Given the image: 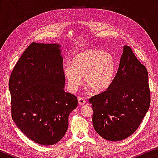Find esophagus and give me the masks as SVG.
I'll use <instances>...</instances> for the list:
<instances>
[{
	"label": "esophagus",
	"instance_id": "esophagus-1",
	"mask_svg": "<svg viewBox=\"0 0 158 158\" xmlns=\"http://www.w3.org/2000/svg\"><path fill=\"white\" fill-rule=\"evenodd\" d=\"M78 102H79V105L80 106H82V105H84V104L85 103V100H84V98H78Z\"/></svg>",
	"mask_w": 158,
	"mask_h": 158
}]
</instances>
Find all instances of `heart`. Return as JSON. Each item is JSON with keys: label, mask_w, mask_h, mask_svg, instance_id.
<instances>
[{"label": "heart", "mask_w": 158, "mask_h": 158, "mask_svg": "<svg viewBox=\"0 0 158 158\" xmlns=\"http://www.w3.org/2000/svg\"><path fill=\"white\" fill-rule=\"evenodd\" d=\"M71 65L63 68V76L69 92L74 93L84 84L95 93L107 90L114 81L116 59L111 53L97 49H87L77 53Z\"/></svg>", "instance_id": "obj_1"}]
</instances>
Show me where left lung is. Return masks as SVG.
I'll return each instance as SVG.
<instances>
[{
	"label": "left lung",
	"instance_id": "8db88e82",
	"mask_svg": "<svg viewBox=\"0 0 158 158\" xmlns=\"http://www.w3.org/2000/svg\"><path fill=\"white\" fill-rule=\"evenodd\" d=\"M93 125L102 137L123 140L137 130L148 111V74L129 46H123L118 69L109 89L89 99Z\"/></svg>",
	"mask_w": 158,
	"mask_h": 158
}]
</instances>
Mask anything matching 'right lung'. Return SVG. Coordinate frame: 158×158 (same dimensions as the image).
Returning a JSON list of instances; mask_svg holds the SVG:
<instances>
[{"instance_id":"right-lung-1","label":"right lung","mask_w":158,"mask_h":158,"mask_svg":"<svg viewBox=\"0 0 158 158\" xmlns=\"http://www.w3.org/2000/svg\"><path fill=\"white\" fill-rule=\"evenodd\" d=\"M61 45L33 42L9 80L12 117L26 137L44 146L58 143L68 130L77 97L66 93Z\"/></svg>"}]
</instances>
